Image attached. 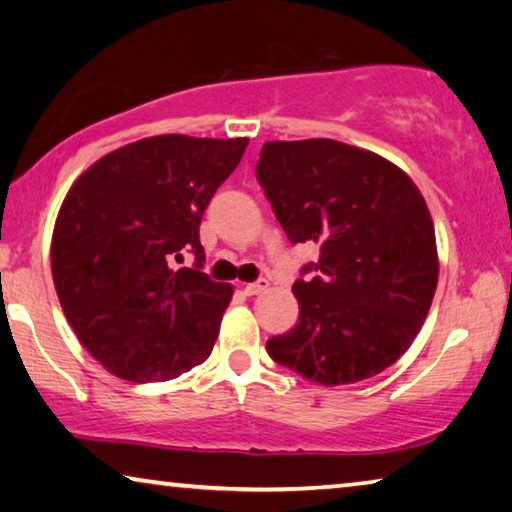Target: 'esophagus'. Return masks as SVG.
<instances>
[{
    "instance_id": "1",
    "label": "esophagus",
    "mask_w": 512,
    "mask_h": 512,
    "mask_svg": "<svg viewBox=\"0 0 512 512\" xmlns=\"http://www.w3.org/2000/svg\"><path fill=\"white\" fill-rule=\"evenodd\" d=\"M267 286H270V283H267V279H258V281H254V283H247L245 293H247V295H261V293H265Z\"/></svg>"
}]
</instances>
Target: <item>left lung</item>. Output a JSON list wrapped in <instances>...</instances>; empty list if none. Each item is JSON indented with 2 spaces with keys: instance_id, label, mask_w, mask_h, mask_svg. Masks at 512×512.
I'll return each mask as SVG.
<instances>
[{
  "instance_id": "left-lung-1",
  "label": "left lung",
  "mask_w": 512,
  "mask_h": 512,
  "mask_svg": "<svg viewBox=\"0 0 512 512\" xmlns=\"http://www.w3.org/2000/svg\"><path fill=\"white\" fill-rule=\"evenodd\" d=\"M258 183L290 242H316L295 281L300 318L267 341L277 364L322 387L396 364L421 332L439 258L430 210L396 164L334 139L267 141Z\"/></svg>"
}]
</instances>
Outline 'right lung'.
Listing matches in <instances>:
<instances>
[{"label":"right lung","instance_id":"right-lung-1","mask_svg":"<svg viewBox=\"0 0 512 512\" xmlns=\"http://www.w3.org/2000/svg\"><path fill=\"white\" fill-rule=\"evenodd\" d=\"M247 137L157 135L102 155L70 187L52 231L61 309L80 343L128 382H164L203 364L233 297L201 272L199 224ZM180 250L197 265L174 271Z\"/></svg>","mask_w":512,"mask_h":512}]
</instances>
